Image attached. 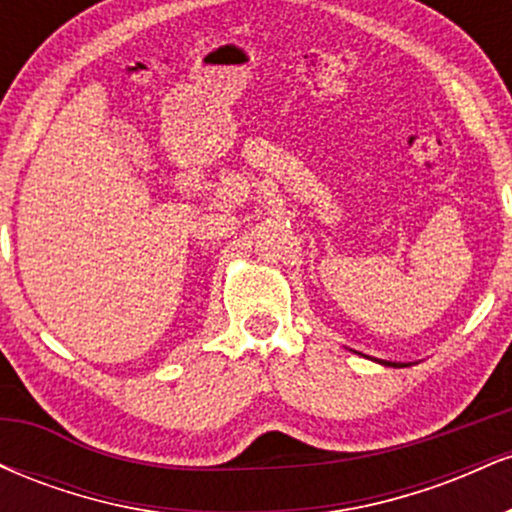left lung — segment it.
<instances>
[{
    "label": "left lung",
    "instance_id": "8db88e82",
    "mask_svg": "<svg viewBox=\"0 0 512 512\" xmlns=\"http://www.w3.org/2000/svg\"><path fill=\"white\" fill-rule=\"evenodd\" d=\"M380 363H383V366H395V368H404V366H407V363H390V361H380Z\"/></svg>",
    "mask_w": 512,
    "mask_h": 512
}]
</instances>
